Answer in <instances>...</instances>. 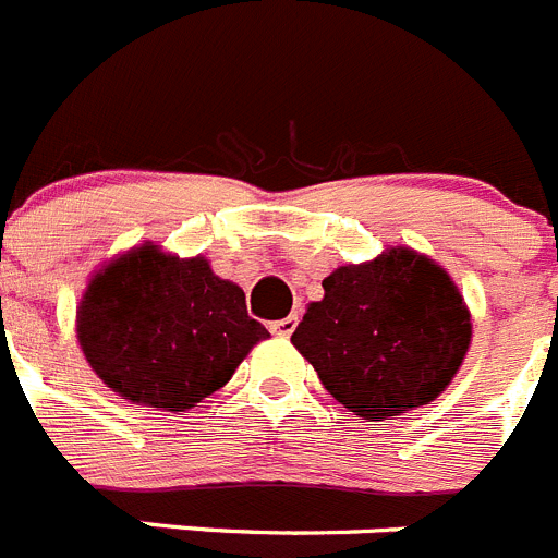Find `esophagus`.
<instances>
[{"label":"esophagus","mask_w":558,"mask_h":558,"mask_svg":"<svg viewBox=\"0 0 558 558\" xmlns=\"http://www.w3.org/2000/svg\"><path fill=\"white\" fill-rule=\"evenodd\" d=\"M294 328H298V314H289V317L283 319H275L272 326H269V331H272L275 337H289Z\"/></svg>","instance_id":"obj_1"}]
</instances>
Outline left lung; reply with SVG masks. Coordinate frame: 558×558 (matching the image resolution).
<instances>
[{"instance_id": "1", "label": "left lung", "mask_w": 558, "mask_h": 558, "mask_svg": "<svg viewBox=\"0 0 558 558\" xmlns=\"http://www.w3.org/2000/svg\"><path fill=\"white\" fill-rule=\"evenodd\" d=\"M292 342L328 393L381 421L433 401L466 356L472 323L458 286L413 250H390L323 280Z\"/></svg>"}]
</instances>
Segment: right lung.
Instances as JSON below:
<instances>
[{
  "instance_id": "1",
  "label": "right lung",
  "mask_w": 558,
  "mask_h": 558,
  "mask_svg": "<svg viewBox=\"0 0 558 558\" xmlns=\"http://www.w3.org/2000/svg\"><path fill=\"white\" fill-rule=\"evenodd\" d=\"M264 337L239 286L216 278L205 258L179 260L157 246L106 266L77 308V339L100 379L177 413L225 387Z\"/></svg>"
}]
</instances>
